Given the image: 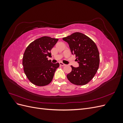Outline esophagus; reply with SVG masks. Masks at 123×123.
I'll use <instances>...</instances> for the list:
<instances>
[{"label":"esophagus","mask_w":123,"mask_h":123,"mask_svg":"<svg viewBox=\"0 0 123 123\" xmlns=\"http://www.w3.org/2000/svg\"><path fill=\"white\" fill-rule=\"evenodd\" d=\"M59 65H60L61 66H65L66 65L65 64H64V63H62V62H59Z\"/></svg>","instance_id":"esophagus-1"}]
</instances>
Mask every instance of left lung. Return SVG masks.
<instances>
[{
	"mask_svg": "<svg viewBox=\"0 0 123 123\" xmlns=\"http://www.w3.org/2000/svg\"><path fill=\"white\" fill-rule=\"evenodd\" d=\"M62 39L69 44L71 52L75 56L78 67L71 66L72 71L67 77L71 83L84 85L90 81L97 72L99 64V54L95 43L80 32L74 33Z\"/></svg>",
	"mask_w": 123,
	"mask_h": 123,
	"instance_id": "left-lung-1",
	"label": "left lung"
}]
</instances>
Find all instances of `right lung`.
Instances as JSON below:
<instances>
[{
	"instance_id": "right-lung-1",
	"label": "right lung",
	"mask_w": 123,
	"mask_h": 123,
	"mask_svg": "<svg viewBox=\"0 0 123 123\" xmlns=\"http://www.w3.org/2000/svg\"><path fill=\"white\" fill-rule=\"evenodd\" d=\"M58 39L43 36L33 41L26 48L23 58L25 73L28 80L35 85L44 86L52 80L59 63L48 61L50 51Z\"/></svg>"
}]
</instances>
